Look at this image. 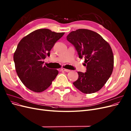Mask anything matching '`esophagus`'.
<instances>
[{
	"label": "esophagus",
	"instance_id": "esophagus-1",
	"mask_svg": "<svg viewBox=\"0 0 131 131\" xmlns=\"http://www.w3.org/2000/svg\"><path fill=\"white\" fill-rule=\"evenodd\" d=\"M61 70H62V71H66V72H69V71H70V70H69V69H64V68H62V69H61Z\"/></svg>",
	"mask_w": 131,
	"mask_h": 131
}]
</instances>
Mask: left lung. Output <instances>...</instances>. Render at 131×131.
Wrapping results in <instances>:
<instances>
[{"label": "left lung", "instance_id": "8db88e82", "mask_svg": "<svg viewBox=\"0 0 131 131\" xmlns=\"http://www.w3.org/2000/svg\"><path fill=\"white\" fill-rule=\"evenodd\" d=\"M68 41L77 50L79 58H84L85 73L78 71L75 87L85 94L100 90L109 79L114 67V56L110 45L101 35L88 29H78L67 36Z\"/></svg>", "mask_w": 131, "mask_h": 131}]
</instances>
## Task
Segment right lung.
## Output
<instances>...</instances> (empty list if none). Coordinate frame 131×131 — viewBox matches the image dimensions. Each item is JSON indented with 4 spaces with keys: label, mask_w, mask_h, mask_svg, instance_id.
Instances as JSON below:
<instances>
[{
    "label": "right lung",
    "mask_w": 131,
    "mask_h": 131,
    "mask_svg": "<svg viewBox=\"0 0 131 131\" xmlns=\"http://www.w3.org/2000/svg\"><path fill=\"white\" fill-rule=\"evenodd\" d=\"M64 32H55L48 29L35 30L23 38L13 55L15 68L25 86L35 92H42L51 84L58 74L56 69L44 66L47 56Z\"/></svg>",
    "instance_id": "add662e5"
}]
</instances>
